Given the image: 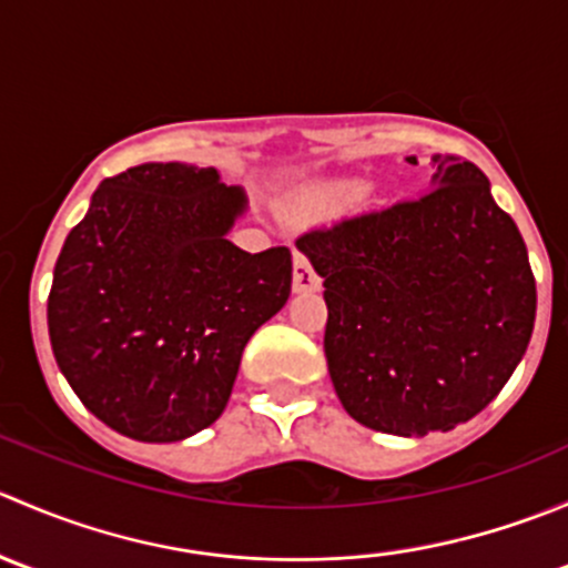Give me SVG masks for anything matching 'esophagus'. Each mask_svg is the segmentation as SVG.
<instances>
[{
	"label": "esophagus",
	"instance_id": "1",
	"mask_svg": "<svg viewBox=\"0 0 568 568\" xmlns=\"http://www.w3.org/2000/svg\"><path fill=\"white\" fill-rule=\"evenodd\" d=\"M321 288V277L313 272L311 261L302 252L294 255V291L296 294H313Z\"/></svg>",
	"mask_w": 568,
	"mask_h": 568
}]
</instances>
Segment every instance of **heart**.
<instances>
[{"label":"heart","instance_id":"heart-1","mask_svg":"<svg viewBox=\"0 0 568 568\" xmlns=\"http://www.w3.org/2000/svg\"><path fill=\"white\" fill-rule=\"evenodd\" d=\"M363 183L359 181H326L321 186H313L305 197L296 205V214L318 216V214H335V211L346 209L348 203L363 194Z\"/></svg>","mask_w":568,"mask_h":568}]
</instances>
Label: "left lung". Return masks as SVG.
<instances>
[{
    "instance_id": "1",
    "label": "left lung",
    "mask_w": 568,
    "mask_h": 568,
    "mask_svg": "<svg viewBox=\"0 0 568 568\" xmlns=\"http://www.w3.org/2000/svg\"><path fill=\"white\" fill-rule=\"evenodd\" d=\"M432 162L428 192L296 242L324 277V354L343 409L395 437L478 415L536 321L528 250L489 178L459 156Z\"/></svg>"
}]
</instances>
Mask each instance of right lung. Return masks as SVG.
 Instances as JSON below:
<instances>
[{"instance_id": "1", "label": "right lung", "mask_w": 568, "mask_h": 568, "mask_svg": "<svg viewBox=\"0 0 568 568\" xmlns=\"http://www.w3.org/2000/svg\"><path fill=\"white\" fill-rule=\"evenodd\" d=\"M247 211L214 168L148 162L99 183L68 233L49 337L84 406L140 443H178L225 412L247 341L291 296V252L239 250Z\"/></svg>"}]
</instances>
